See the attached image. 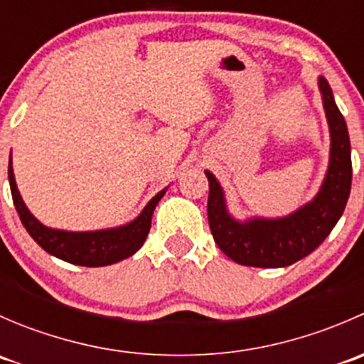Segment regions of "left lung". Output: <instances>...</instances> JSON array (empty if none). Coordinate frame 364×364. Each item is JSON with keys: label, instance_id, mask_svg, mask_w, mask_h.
Returning <instances> with one entry per match:
<instances>
[{"label": "left lung", "instance_id": "8db88e82", "mask_svg": "<svg viewBox=\"0 0 364 364\" xmlns=\"http://www.w3.org/2000/svg\"><path fill=\"white\" fill-rule=\"evenodd\" d=\"M318 87L331 132V156L321 192L310 204L287 218H255L240 223L229 216L218 181L205 171L209 181V229L220 250L234 262L253 267L291 266L314 252L343 215L352 183L350 141L347 124L324 77L318 79Z\"/></svg>", "mask_w": 364, "mask_h": 364}]
</instances>
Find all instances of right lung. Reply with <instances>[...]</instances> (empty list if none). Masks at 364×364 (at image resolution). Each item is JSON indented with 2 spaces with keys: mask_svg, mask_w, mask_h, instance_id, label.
Listing matches in <instances>:
<instances>
[{
  "mask_svg": "<svg viewBox=\"0 0 364 364\" xmlns=\"http://www.w3.org/2000/svg\"><path fill=\"white\" fill-rule=\"evenodd\" d=\"M9 181L14 204H16L21 222H23L29 236L50 255L58 257L65 262L86 267L109 266V264L119 262V260L134 255L144 245L149 229H151L153 211L167 190L165 188L156 193L146 205L144 211L128 225L111 230H97V232H67V230H56L42 225L28 211L23 199H21L19 190H17L12 160L9 164Z\"/></svg>",
  "mask_w": 364,
  "mask_h": 364,
  "instance_id": "obj_1",
  "label": "right lung"
}]
</instances>
